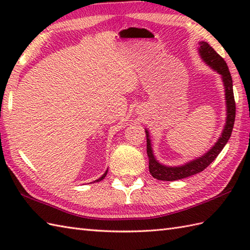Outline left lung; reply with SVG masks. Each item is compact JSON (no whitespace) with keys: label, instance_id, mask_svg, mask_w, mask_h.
<instances>
[{"label":"left lung","instance_id":"left-lung-1","mask_svg":"<svg viewBox=\"0 0 250 250\" xmlns=\"http://www.w3.org/2000/svg\"><path fill=\"white\" fill-rule=\"evenodd\" d=\"M200 55L202 59L204 60L211 68H214L217 73H219L222 77V82L225 83V90H226V100H227V122L225 125L224 132H222L221 136L219 137L218 142L216 143L215 146L211 148L209 151H207L204 156L196 159V160L191 161L183 167H166L159 163L155 157L152 155V149L150 145L149 140V133L146 130V137H147V156L149 159V172L159 180H167V182H173V180L182 179L189 177L191 175L198 174L203 171L209 164L213 162L217 156L219 155L220 151L224 149V147L229 141L233 125H234L235 121V100L234 94H233V83H232V77L224 58L220 57L213 47L209 46L206 42H201L200 43Z\"/></svg>","mask_w":250,"mask_h":250}]
</instances>
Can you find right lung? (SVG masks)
Wrapping results in <instances>:
<instances>
[{
  "mask_svg": "<svg viewBox=\"0 0 250 250\" xmlns=\"http://www.w3.org/2000/svg\"><path fill=\"white\" fill-rule=\"evenodd\" d=\"M106 174H107V171H106V172H105V173L103 174V176H102V177H100L99 179H97V180H95V182H100V180H102V179H103V178H104V177L106 176Z\"/></svg>",
  "mask_w": 250,
  "mask_h": 250,
  "instance_id": "obj_1",
  "label": "right lung"
}]
</instances>
